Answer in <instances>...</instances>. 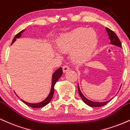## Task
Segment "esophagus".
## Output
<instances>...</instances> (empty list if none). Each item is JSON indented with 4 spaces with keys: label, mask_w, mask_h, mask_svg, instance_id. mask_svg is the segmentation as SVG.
<instances>
[{
    "label": "esophagus",
    "mask_w": 130,
    "mask_h": 130,
    "mask_svg": "<svg viewBox=\"0 0 130 130\" xmlns=\"http://www.w3.org/2000/svg\"><path fill=\"white\" fill-rule=\"evenodd\" d=\"M69 69V67L68 66L64 65L62 66V70H63V71L64 72H66V71H68Z\"/></svg>",
    "instance_id": "obj_1"
}]
</instances>
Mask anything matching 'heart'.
<instances>
[{"label":"heart","mask_w":130,"mask_h":130,"mask_svg":"<svg viewBox=\"0 0 130 130\" xmlns=\"http://www.w3.org/2000/svg\"><path fill=\"white\" fill-rule=\"evenodd\" d=\"M98 44V36L92 28L80 27L64 33L58 41L62 52H70L73 61L83 62L92 57Z\"/></svg>","instance_id":"b5f03b06"}]
</instances>
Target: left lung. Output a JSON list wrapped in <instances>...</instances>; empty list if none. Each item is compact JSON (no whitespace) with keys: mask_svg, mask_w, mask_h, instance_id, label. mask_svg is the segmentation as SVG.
Segmentation results:
<instances>
[{"mask_svg":"<svg viewBox=\"0 0 130 130\" xmlns=\"http://www.w3.org/2000/svg\"><path fill=\"white\" fill-rule=\"evenodd\" d=\"M106 31L108 33V35L109 36V39H110V44H112V45H116V46L122 47V44L120 42V39H119L118 36H117V35L113 31L110 30L109 28L106 27ZM78 93L79 95L81 97L83 101L86 103V105H89V106H91V107H101V106H104V105H106L108 102H109L111 101L112 99H110L109 100L106 102H92L91 101V100H88V99H86L85 96L83 95V94H82V92H81L80 87H79L78 85Z\"/></svg>","mask_w":130,"mask_h":130,"instance_id":"obj_1","label":"left lung"}]
</instances>
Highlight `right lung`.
<instances>
[{"mask_svg":"<svg viewBox=\"0 0 130 130\" xmlns=\"http://www.w3.org/2000/svg\"><path fill=\"white\" fill-rule=\"evenodd\" d=\"M25 31V29L24 30H22L21 31H20L19 33H18L16 36H14V38L13 41H12V44L14 43L15 41L16 40L17 38H19L21 36V34L23 33V32ZM62 75V70L61 68H59L58 69H57L56 71L52 75V86H51V89H50V92L48 94V95L47 96V98L45 99V100H43L42 102H39V103H28V102H26L24 100L21 99V101L22 102H24L25 105H28V106H30L31 108H42L43 106H45L48 104V103L50 102V100H52V99L53 96V94H54V86L55 85L56 82L59 80V78L61 77V75Z\"/></svg>","mask_w":130,"mask_h":130,"instance_id":"obj_1","label":"right lung"}]
</instances>
